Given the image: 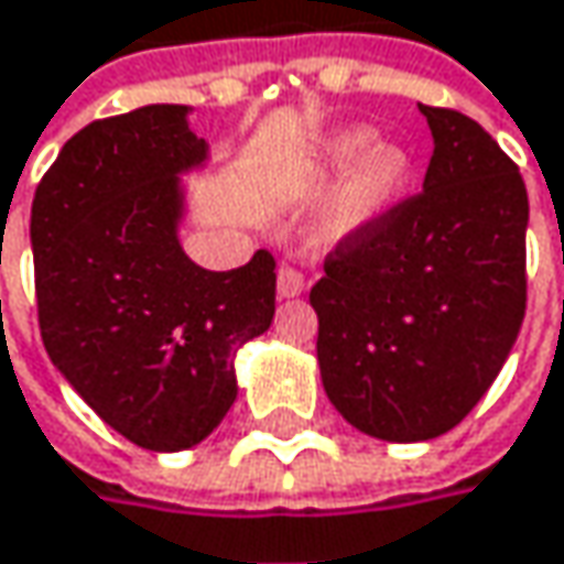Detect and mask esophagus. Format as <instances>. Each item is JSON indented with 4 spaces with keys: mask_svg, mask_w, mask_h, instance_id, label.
<instances>
[{
    "mask_svg": "<svg viewBox=\"0 0 564 564\" xmlns=\"http://www.w3.org/2000/svg\"><path fill=\"white\" fill-rule=\"evenodd\" d=\"M303 290H306V278H303V271H296V268L283 264L281 271H278V293H281L283 300H290V296H300Z\"/></svg>",
    "mask_w": 564,
    "mask_h": 564,
    "instance_id": "esophagus-1",
    "label": "esophagus"
}]
</instances>
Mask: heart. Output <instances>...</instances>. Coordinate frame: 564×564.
<instances>
[{
  "label": "heart",
  "mask_w": 564,
  "mask_h": 564,
  "mask_svg": "<svg viewBox=\"0 0 564 564\" xmlns=\"http://www.w3.org/2000/svg\"><path fill=\"white\" fill-rule=\"evenodd\" d=\"M412 178V155L402 147L380 143V133L364 123L328 133L310 162L313 191L322 194L338 184L328 204L332 239H354L382 223L399 207Z\"/></svg>",
  "instance_id": "b5f03b06"
}]
</instances>
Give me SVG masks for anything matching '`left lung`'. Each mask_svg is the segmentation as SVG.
<instances>
[{"instance_id":"left-lung-1","label":"left lung","mask_w":564,"mask_h":564,"mask_svg":"<svg viewBox=\"0 0 564 564\" xmlns=\"http://www.w3.org/2000/svg\"><path fill=\"white\" fill-rule=\"evenodd\" d=\"M434 155L421 194L341 239L310 293L318 370L357 431L447 434L501 373L527 313V184L473 117L417 105Z\"/></svg>"}]
</instances>
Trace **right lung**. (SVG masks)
Returning a JSON list of instances; mask_svg holds the SVG:
<instances>
[{
  "mask_svg": "<svg viewBox=\"0 0 564 564\" xmlns=\"http://www.w3.org/2000/svg\"><path fill=\"white\" fill-rule=\"evenodd\" d=\"M187 105L83 127L37 184L31 251L53 367L137 447L178 453L239 395L236 354L274 318V258L207 271L182 249V175L210 147Z\"/></svg>",
  "mask_w": 564,
  "mask_h": 564,
  "instance_id": "obj_1",
  "label": "right lung"
}]
</instances>
